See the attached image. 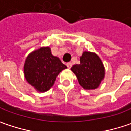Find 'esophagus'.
I'll return each instance as SVG.
<instances>
[{"mask_svg": "<svg viewBox=\"0 0 131 131\" xmlns=\"http://www.w3.org/2000/svg\"><path fill=\"white\" fill-rule=\"evenodd\" d=\"M72 64L71 62H68V63H67V67L69 69H70V68L72 67Z\"/></svg>", "mask_w": 131, "mask_h": 131, "instance_id": "obj_1", "label": "esophagus"}]
</instances>
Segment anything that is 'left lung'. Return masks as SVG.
Here are the masks:
<instances>
[{
	"mask_svg": "<svg viewBox=\"0 0 131 131\" xmlns=\"http://www.w3.org/2000/svg\"><path fill=\"white\" fill-rule=\"evenodd\" d=\"M78 82L85 90L98 88L105 76V69L99 57L95 53L84 51L80 57V64L71 68Z\"/></svg>",
	"mask_w": 131,
	"mask_h": 131,
	"instance_id": "8db88e82",
	"label": "left lung"
}]
</instances>
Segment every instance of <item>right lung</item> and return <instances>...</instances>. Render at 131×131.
I'll list each match as a JSON object with an SVG mask.
<instances>
[{"instance_id":"obj_1","label":"right lung","mask_w":131,"mask_h":131,"mask_svg":"<svg viewBox=\"0 0 131 131\" xmlns=\"http://www.w3.org/2000/svg\"><path fill=\"white\" fill-rule=\"evenodd\" d=\"M67 66L53 56L49 47H41L29 54L24 64L26 80L36 90L46 92L49 90L60 72Z\"/></svg>"}]
</instances>
